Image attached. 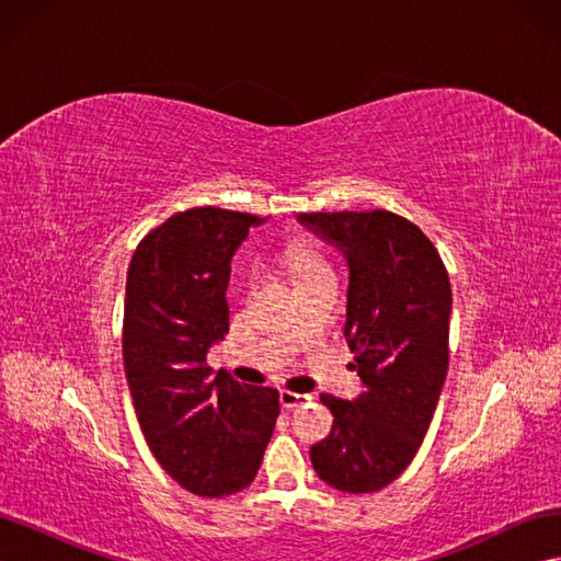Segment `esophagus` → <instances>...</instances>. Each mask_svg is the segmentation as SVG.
Returning a JSON list of instances; mask_svg holds the SVG:
<instances>
[{
    "label": "esophagus",
    "mask_w": 561,
    "mask_h": 561,
    "mask_svg": "<svg viewBox=\"0 0 561 561\" xmlns=\"http://www.w3.org/2000/svg\"><path fill=\"white\" fill-rule=\"evenodd\" d=\"M280 407L283 410H295V407H301L304 402H309L311 396H304V393H293V390H280Z\"/></svg>",
    "instance_id": "1"
}]
</instances>
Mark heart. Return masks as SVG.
<instances>
[{
    "label": "heart",
    "instance_id": "obj_1",
    "mask_svg": "<svg viewBox=\"0 0 561 561\" xmlns=\"http://www.w3.org/2000/svg\"><path fill=\"white\" fill-rule=\"evenodd\" d=\"M287 262L293 264L297 278H307L311 274H318V271L330 268L325 257L311 245H293L287 250Z\"/></svg>",
    "mask_w": 561,
    "mask_h": 561
}]
</instances>
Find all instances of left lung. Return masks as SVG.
<instances>
[{
  "instance_id": "obj_1",
  "label": "left lung",
  "mask_w": 561,
  "mask_h": 561,
  "mask_svg": "<svg viewBox=\"0 0 561 561\" xmlns=\"http://www.w3.org/2000/svg\"><path fill=\"white\" fill-rule=\"evenodd\" d=\"M297 219L348 264L344 336L365 386L353 402L320 396L334 421L311 447V463L332 489L371 494L412 463L443 393L449 276L426 233L400 215L344 210Z\"/></svg>"
}]
</instances>
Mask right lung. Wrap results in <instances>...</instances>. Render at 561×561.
<instances>
[{"instance_id":"1","label":"right lung","mask_w":561,"mask_h":561,"mask_svg":"<svg viewBox=\"0 0 561 561\" xmlns=\"http://www.w3.org/2000/svg\"><path fill=\"white\" fill-rule=\"evenodd\" d=\"M262 217L192 208L135 250L124 304L126 379L151 454L196 496L245 489L280 414L278 390L217 375L206 358L229 332L231 257Z\"/></svg>"}]
</instances>
